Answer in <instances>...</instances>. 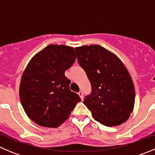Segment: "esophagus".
Segmentation results:
<instances>
[{"label": "esophagus", "mask_w": 155, "mask_h": 155, "mask_svg": "<svg viewBox=\"0 0 155 155\" xmlns=\"http://www.w3.org/2000/svg\"><path fill=\"white\" fill-rule=\"evenodd\" d=\"M78 95H79L80 97H81V100H83V92L81 91H80L79 92H78Z\"/></svg>", "instance_id": "1"}]
</instances>
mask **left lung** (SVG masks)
<instances>
[{"instance_id":"left-lung-1","label":"left lung","mask_w":155,"mask_h":155,"mask_svg":"<svg viewBox=\"0 0 155 155\" xmlns=\"http://www.w3.org/2000/svg\"><path fill=\"white\" fill-rule=\"evenodd\" d=\"M78 63L91 84L84 105L96 121L107 127L125 122L133 112L135 87L124 64L100 45L75 48Z\"/></svg>"}]
</instances>
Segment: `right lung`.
<instances>
[{"instance_id": "1", "label": "right lung", "mask_w": 155, "mask_h": 155, "mask_svg": "<svg viewBox=\"0 0 155 155\" xmlns=\"http://www.w3.org/2000/svg\"><path fill=\"white\" fill-rule=\"evenodd\" d=\"M74 48L50 45L31 59L22 75L20 98L36 124L58 127L69 118L81 98L71 91L64 72L75 61Z\"/></svg>"}]
</instances>
